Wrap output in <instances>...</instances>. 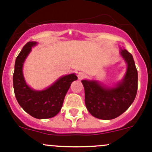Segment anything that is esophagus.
I'll return each instance as SVG.
<instances>
[{"label": "esophagus", "instance_id": "esophagus-1", "mask_svg": "<svg viewBox=\"0 0 152 152\" xmlns=\"http://www.w3.org/2000/svg\"><path fill=\"white\" fill-rule=\"evenodd\" d=\"M85 76V73H83V72H79V73H78V78H79V79H83Z\"/></svg>", "mask_w": 152, "mask_h": 152}]
</instances>
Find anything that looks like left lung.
Here are the masks:
<instances>
[{"label":"left lung","mask_w":152,"mask_h":152,"mask_svg":"<svg viewBox=\"0 0 152 152\" xmlns=\"http://www.w3.org/2000/svg\"><path fill=\"white\" fill-rule=\"evenodd\" d=\"M121 54L127 63L123 81L114 88H106L96 81L82 80L85 105L94 117L111 120L123 114L133 103L137 91V70L133 56L126 49Z\"/></svg>","instance_id":"left-lung-1"}]
</instances>
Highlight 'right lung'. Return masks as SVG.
I'll return each mask as SVG.
<instances>
[{"label":"right lung","instance_id":"1","mask_svg":"<svg viewBox=\"0 0 152 152\" xmlns=\"http://www.w3.org/2000/svg\"><path fill=\"white\" fill-rule=\"evenodd\" d=\"M36 44L35 42H27L16 58L13 74L14 91L20 106L27 113L35 118L46 119L59 113L70 85L78 78L74 73L69 74L61 77L46 90H31L24 80L22 69L31 47Z\"/></svg>","mask_w":152,"mask_h":152}]
</instances>
